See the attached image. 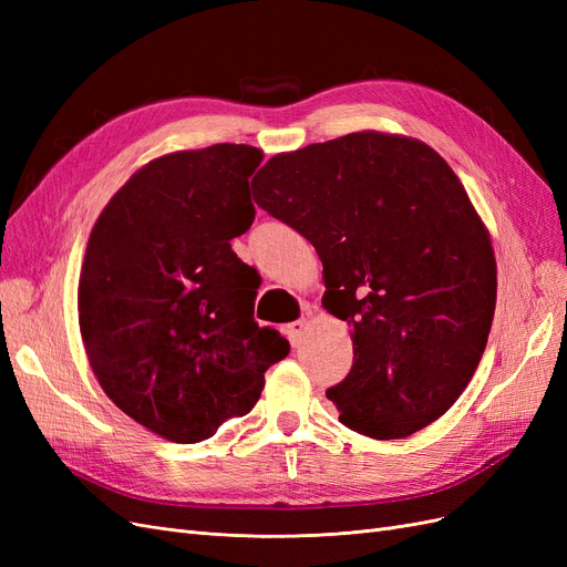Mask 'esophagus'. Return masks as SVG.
Masks as SVG:
<instances>
[{
	"label": "esophagus",
	"instance_id": "esophagus-1",
	"mask_svg": "<svg viewBox=\"0 0 567 567\" xmlns=\"http://www.w3.org/2000/svg\"><path fill=\"white\" fill-rule=\"evenodd\" d=\"M305 331H307V321H305V319L290 321V323L286 326V336H288V340H290V346H300Z\"/></svg>",
	"mask_w": 567,
	"mask_h": 567
}]
</instances>
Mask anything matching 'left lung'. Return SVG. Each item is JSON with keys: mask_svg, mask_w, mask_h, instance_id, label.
I'll return each mask as SVG.
<instances>
[{"mask_svg": "<svg viewBox=\"0 0 567 567\" xmlns=\"http://www.w3.org/2000/svg\"><path fill=\"white\" fill-rule=\"evenodd\" d=\"M252 196L315 246L323 310L352 326V369L326 390L340 421L375 440L437 421L471 383L496 305L489 231L447 161L364 130L277 153Z\"/></svg>", "mask_w": 567, "mask_h": 567, "instance_id": "1", "label": "left lung"}]
</instances>
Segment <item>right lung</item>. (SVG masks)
Masks as SVG:
<instances>
[{"mask_svg": "<svg viewBox=\"0 0 567 567\" xmlns=\"http://www.w3.org/2000/svg\"><path fill=\"white\" fill-rule=\"evenodd\" d=\"M262 151L215 144L153 158L101 210L80 271V333L99 385L146 431L208 440L260 400L290 350L260 329V274L231 238L255 219Z\"/></svg>", "mask_w": 567, "mask_h": 567, "instance_id": "obj_1", "label": "right lung"}]
</instances>
